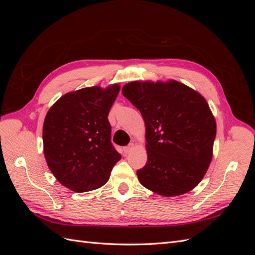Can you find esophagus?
<instances>
[{"label":"esophagus","mask_w":255,"mask_h":255,"mask_svg":"<svg viewBox=\"0 0 255 255\" xmlns=\"http://www.w3.org/2000/svg\"><path fill=\"white\" fill-rule=\"evenodd\" d=\"M134 143L132 142V143H129L128 145H127V146H125V148H123V151H125V153L126 154H128L129 152H132V150L134 149Z\"/></svg>","instance_id":"esophagus-1"}]
</instances>
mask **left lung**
<instances>
[{
    "label": "left lung",
    "mask_w": 255,
    "mask_h": 255,
    "mask_svg": "<svg viewBox=\"0 0 255 255\" xmlns=\"http://www.w3.org/2000/svg\"><path fill=\"white\" fill-rule=\"evenodd\" d=\"M122 95L145 125L148 160L137 170L142 186L164 196L194 189L213 157L216 121L206 100L180 82H130Z\"/></svg>",
    "instance_id": "8db88e82"
}]
</instances>
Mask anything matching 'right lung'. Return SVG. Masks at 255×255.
I'll use <instances>...</instances> for the list:
<instances>
[{"label": "right lung", "mask_w": 255, "mask_h": 255, "mask_svg": "<svg viewBox=\"0 0 255 255\" xmlns=\"http://www.w3.org/2000/svg\"><path fill=\"white\" fill-rule=\"evenodd\" d=\"M118 84L68 92L53 104L43 122V152L56 180L75 192L94 190L109 181L121 155L111 141L107 119Z\"/></svg>", "instance_id": "1"}]
</instances>
